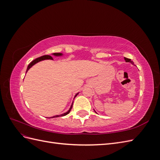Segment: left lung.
<instances>
[{
	"label": "left lung",
	"instance_id": "1",
	"mask_svg": "<svg viewBox=\"0 0 160 160\" xmlns=\"http://www.w3.org/2000/svg\"><path fill=\"white\" fill-rule=\"evenodd\" d=\"M124 59H125V61H126V62H131V63H132V65H134L133 62L132 61H131L130 59H128V58H125V57H124Z\"/></svg>",
	"mask_w": 160,
	"mask_h": 160
}]
</instances>
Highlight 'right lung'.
Segmentation results:
<instances>
[{
    "mask_svg": "<svg viewBox=\"0 0 160 160\" xmlns=\"http://www.w3.org/2000/svg\"><path fill=\"white\" fill-rule=\"evenodd\" d=\"M53 55H55V56H61V55H62V53H53ZM45 59H52V60H53L52 57L51 56H50V55H43V56H42V57H41L37 58L36 59L33 60V61L31 62V63L28 65V67H27V71H26V72H27V71H28V70L29 69L32 65H34L35 64H36L37 62H39V61H42V60H45ZM77 94H78V93H77ZM77 94H76V95L75 96V97L77 95ZM72 104L71 105V108H70L69 110L68 111H67V112H66V113H63V114H62V115H55V116H53V117H52V118H58V117H62V116H65V115H67L68 113H69L70 111H71V109H72Z\"/></svg>",
    "mask_w": 160,
    "mask_h": 160,
    "instance_id": "right-lung-1",
    "label": "right lung"
}]
</instances>
